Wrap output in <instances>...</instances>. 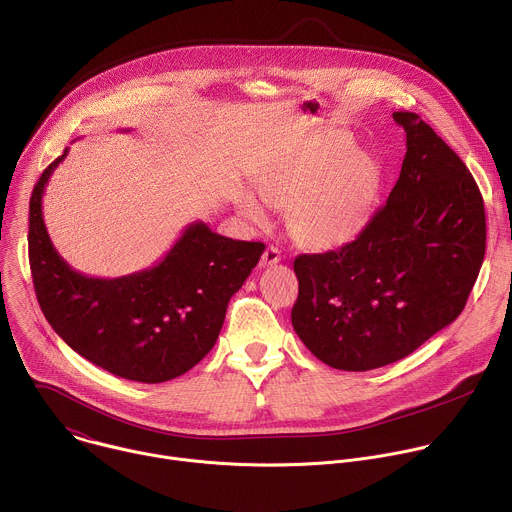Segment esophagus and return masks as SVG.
I'll use <instances>...</instances> for the list:
<instances>
[{"label": "esophagus", "mask_w": 512, "mask_h": 512, "mask_svg": "<svg viewBox=\"0 0 512 512\" xmlns=\"http://www.w3.org/2000/svg\"><path fill=\"white\" fill-rule=\"evenodd\" d=\"M279 261H281V251L277 247H273V245H269L263 251V255H261V267H271V265H275Z\"/></svg>", "instance_id": "esophagus-1"}]
</instances>
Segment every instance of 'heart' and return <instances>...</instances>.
Returning <instances> with one entry per match:
<instances>
[{"instance_id": "heart-1", "label": "heart", "mask_w": 512, "mask_h": 512, "mask_svg": "<svg viewBox=\"0 0 512 512\" xmlns=\"http://www.w3.org/2000/svg\"><path fill=\"white\" fill-rule=\"evenodd\" d=\"M381 184L377 160L350 152L344 135H324L255 180L257 196L271 208H287V231L298 245L332 251L352 243L369 225ZM241 212L265 223L263 206L243 196Z\"/></svg>"}]
</instances>
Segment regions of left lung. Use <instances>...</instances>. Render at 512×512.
Returning <instances> with one entry per match:
<instances>
[{
	"label": "left lung",
	"instance_id": "left-lung-1",
	"mask_svg": "<svg viewBox=\"0 0 512 512\" xmlns=\"http://www.w3.org/2000/svg\"><path fill=\"white\" fill-rule=\"evenodd\" d=\"M393 119L407 152L387 204L352 243L294 261L291 324L338 371L385 367L452 324L484 261V200L470 170L417 113Z\"/></svg>",
	"mask_w": 512,
	"mask_h": 512
}]
</instances>
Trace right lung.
I'll return each mask as SVG.
<instances>
[{"instance_id": "obj_1", "label": "right lung", "mask_w": 512, "mask_h": 512, "mask_svg": "<svg viewBox=\"0 0 512 512\" xmlns=\"http://www.w3.org/2000/svg\"><path fill=\"white\" fill-rule=\"evenodd\" d=\"M66 154L42 172L30 198L28 255L42 314L72 350L121 379L164 383L184 375L214 346L229 300L265 245L192 223L150 269L115 279L83 275L58 255L42 216L44 186Z\"/></svg>"}]
</instances>
